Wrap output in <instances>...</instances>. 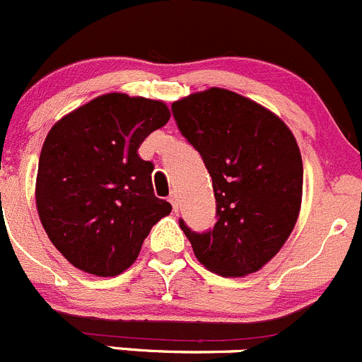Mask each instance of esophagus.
<instances>
[{
    "mask_svg": "<svg viewBox=\"0 0 362 362\" xmlns=\"http://www.w3.org/2000/svg\"><path fill=\"white\" fill-rule=\"evenodd\" d=\"M170 203H171V206H173V212H177V210H178V198H177V194H171L170 196Z\"/></svg>",
    "mask_w": 362,
    "mask_h": 362,
    "instance_id": "esophagus-1",
    "label": "esophagus"
}]
</instances>
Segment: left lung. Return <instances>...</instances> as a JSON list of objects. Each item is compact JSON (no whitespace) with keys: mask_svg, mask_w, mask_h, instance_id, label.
Wrapping results in <instances>:
<instances>
[{"mask_svg":"<svg viewBox=\"0 0 362 362\" xmlns=\"http://www.w3.org/2000/svg\"><path fill=\"white\" fill-rule=\"evenodd\" d=\"M180 134L212 177L216 224L194 231L178 219L196 258L221 276L256 272L281 249L303 198V159L290 129L269 110L210 88L173 103Z\"/></svg>","mask_w":362,"mask_h":362,"instance_id":"obj_1","label":"left lung"}]
</instances>
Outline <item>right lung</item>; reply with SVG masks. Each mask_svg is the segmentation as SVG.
Masks as SVG:
<instances>
[{"mask_svg":"<svg viewBox=\"0 0 362 362\" xmlns=\"http://www.w3.org/2000/svg\"><path fill=\"white\" fill-rule=\"evenodd\" d=\"M168 120L164 103L107 93L49 131L38 159L37 209L47 237L74 267L118 276L171 212L153 194V164L138 156L143 139Z\"/></svg>","mask_w":362,"mask_h":362,"instance_id":"right-lung-1","label":"right lung"}]
</instances>
